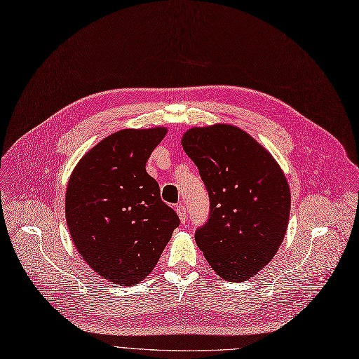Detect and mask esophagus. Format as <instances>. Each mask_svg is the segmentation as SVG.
<instances>
[{"label": "esophagus", "mask_w": 359, "mask_h": 359, "mask_svg": "<svg viewBox=\"0 0 359 359\" xmlns=\"http://www.w3.org/2000/svg\"><path fill=\"white\" fill-rule=\"evenodd\" d=\"M175 211H177V214H178L180 219H181V223H182V224H185V223H187V219H188V214H187L185 207H184L182 204H180V205H177Z\"/></svg>", "instance_id": "esophagus-1"}]
</instances>
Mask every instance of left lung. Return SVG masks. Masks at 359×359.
Here are the masks:
<instances>
[{
    "mask_svg": "<svg viewBox=\"0 0 359 359\" xmlns=\"http://www.w3.org/2000/svg\"><path fill=\"white\" fill-rule=\"evenodd\" d=\"M210 196V217L196 241L227 282H247L270 263L285 238L290 188L271 154L243 129L215 123L181 140Z\"/></svg>",
    "mask_w": 359,
    "mask_h": 359,
    "instance_id": "1",
    "label": "left lung"
}]
</instances>
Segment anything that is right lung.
<instances>
[{
  "mask_svg": "<svg viewBox=\"0 0 359 359\" xmlns=\"http://www.w3.org/2000/svg\"><path fill=\"white\" fill-rule=\"evenodd\" d=\"M167 132L156 126L110 133L81 156L67 182L66 222L76 249L118 286L144 280L180 226L145 170Z\"/></svg>",
  "mask_w": 359,
  "mask_h": 359,
  "instance_id": "right-lung-1",
  "label": "right lung"
}]
</instances>
